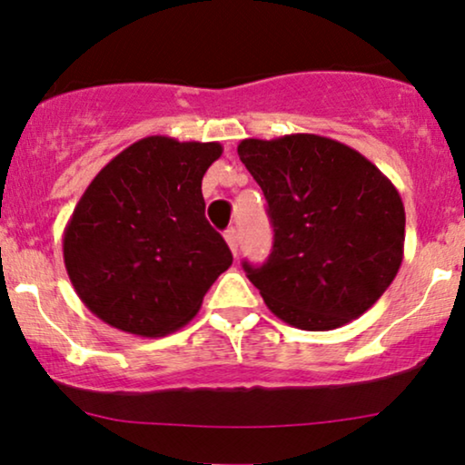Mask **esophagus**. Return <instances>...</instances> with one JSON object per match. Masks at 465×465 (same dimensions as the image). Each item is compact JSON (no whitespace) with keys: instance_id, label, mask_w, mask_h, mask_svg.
Listing matches in <instances>:
<instances>
[{"instance_id":"esophagus-1","label":"esophagus","mask_w":465,"mask_h":465,"mask_svg":"<svg viewBox=\"0 0 465 465\" xmlns=\"http://www.w3.org/2000/svg\"><path fill=\"white\" fill-rule=\"evenodd\" d=\"M225 242L229 244V249H232L233 255H236V252H238V232L233 227L227 229V232H225Z\"/></svg>"}]
</instances>
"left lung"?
Segmentation results:
<instances>
[{
  "mask_svg": "<svg viewBox=\"0 0 465 465\" xmlns=\"http://www.w3.org/2000/svg\"><path fill=\"white\" fill-rule=\"evenodd\" d=\"M238 156L274 227L268 262L242 263L268 309L301 331H332L371 309L403 262L395 184L361 152L320 134L244 139Z\"/></svg>",
  "mask_w": 465,
  "mask_h": 465,
  "instance_id": "8db88e82",
  "label": "left lung"
}]
</instances>
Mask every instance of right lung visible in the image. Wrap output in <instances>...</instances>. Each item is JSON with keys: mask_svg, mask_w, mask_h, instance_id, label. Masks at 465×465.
Instances as JSON below:
<instances>
[{"mask_svg": "<svg viewBox=\"0 0 465 465\" xmlns=\"http://www.w3.org/2000/svg\"><path fill=\"white\" fill-rule=\"evenodd\" d=\"M216 141H134L90 182L64 229L76 296L104 324L164 337L189 324L233 257L205 219L203 173Z\"/></svg>", "mask_w": 465, "mask_h": 465, "instance_id": "1", "label": "right lung"}]
</instances>
